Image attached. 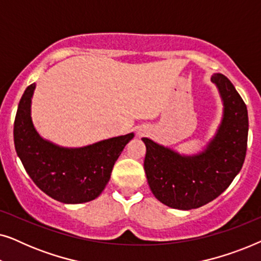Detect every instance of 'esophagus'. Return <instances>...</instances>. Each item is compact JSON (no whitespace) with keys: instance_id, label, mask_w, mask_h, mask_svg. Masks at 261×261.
<instances>
[{"instance_id":"34e87169","label":"esophagus","mask_w":261,"mask_h":261,"mask_svg":"<svg viewBox=\"0 0 261 261\" xmlns=\"http://www.w3.org/2000/svg\"><path fill=\"white\" fill-rule=\"evenodd\" d=\"M146 133V130L145 129H139V132H138V134L139 135H144Z\"/></svg>"}]
</instances>
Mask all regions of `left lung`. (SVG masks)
<instances>
[{
    "label": "left lung",
    "mask_w": 261,
    "mask_h": 261,
    "mask_svg": "<svg viewBox=\"0 0 261 261\" xmlns=\"http://www.w3.org/2000/svg\"><path fill=\"white\" fill-rule=\"evenodd\" d=\"M212 81L223 99L222 123L204 152L179 155L147 138L144 169L155 198L174 209L189 210L212 202L229 187L244 165L248 113L244 99L222 73Z\"/></svg>",
    "instance_id": "1"
}]
</instances>
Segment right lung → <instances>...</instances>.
<instances>
[{"instance_id": "1", "label": "right lung", "mask_w": 261, "mask_h": 261, "mask_svg": "<svg viewBox=\"0 0 261 261\" xmlns=\"http://www.w3.org/2000/svg\"><path fill=\"white\" fill-rule=\"evenodd\" d=\"M35 83L24 90L14 121V145L35 185L49 197L76 204L97 198L110 179L114 164L133 133L82 148H63L42 139L31 119Z\"/></svg>"}]
</instances>
